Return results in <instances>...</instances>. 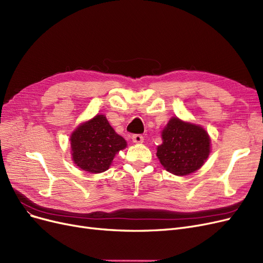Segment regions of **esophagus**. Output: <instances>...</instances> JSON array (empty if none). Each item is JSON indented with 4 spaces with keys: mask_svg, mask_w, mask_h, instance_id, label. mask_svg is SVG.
I'll return each instance as SVG.
<instances>
[{
    "mask_svg": "<svg viewBox=\"0 0 263 263\" xmlns=\"http://www.w3.org/2000/svg\"><path fill=\"white\" fill-rule=\"evenodd\" d=\"M133 142L134 143H142L143 142V137L141 135H133Z\"/></svg>",
    "mask_w": 263,
    "mask_h": 263,
    "instance_id": "obj_1",
    "label": "esophagus"
}]
</instances>
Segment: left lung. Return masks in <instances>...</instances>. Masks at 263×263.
Instances as JSON below:
<instances>
[{
    "label": "left lung",
    "instance_id": "left-lung-1",
    "mask_svg": "<svg viewBox=\"0 0 263 263\" xmlns=\"http://www.w3.org/2000/svg\"><path fill=\"white\" fill-rule=\"evenodd\" d=\"M210 151L211 139L203 127L174 116L162 130L157 157L170 173L185 176L200 168Z\"/></svg>",
    "mask_w": 263,
    "mask_h": 263
}]
</instances>
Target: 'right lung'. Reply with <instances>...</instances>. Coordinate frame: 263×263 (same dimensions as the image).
Segmentation results:
<instances>
[{"label": "right lung", "mask_w": 263, "mask_h": 263, "mask_svg": "<svg viewBox=\"0 0 263 263\" xmlns=\"http://www.w3.org/2000/svg\"><path fill=\"white\" fill-rule=\"evenodd\" d=\"M69 141L71 160L80 170L92 174L108 170L117 153L127 147L103 114L81 123L71 133Z\"/></svg>", "instance_id": "1"}]
</instances>
